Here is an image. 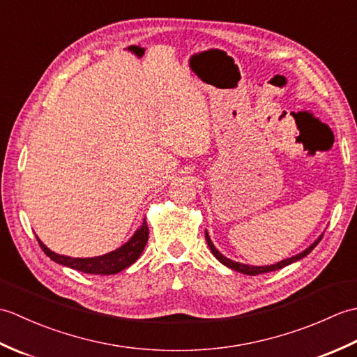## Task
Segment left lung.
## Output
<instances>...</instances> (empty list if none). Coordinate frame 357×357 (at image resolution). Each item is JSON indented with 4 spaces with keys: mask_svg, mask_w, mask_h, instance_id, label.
I'll use <instances>...</instances> for the list:
<instances>
[{
    "mask_svg": "<svg viewBox=\"0 0 357 357\" xmlns=\"http://www.w3.org/2000/svg\"><path fill=\"white\" fill-rule=\"evenodd\" d=\"M322 236H324V234H322ZM322 236H319V239H317V241L314 242V244L310 245V247H308L307 250H304V252H302V253L296 255V256H293V257H288V259H285V261H280V262H278V264H275V265H267V267H250V265H245V264L233 262L231 259H229V257H225L224 255L219 253L218 250H216V247L213 245V242L210 241L207 231H206V241H207V244H208V247H210V250H211V253H213V255L216 256V259H218L219 262H221V264L227 265V267H229V268L236 270V271H239V273H244V275H250V276L262 275V273H268V271H275V270H279V268H284L285 265H290L291 262H296V261L302 259V257H305L317 244H319V241L322 239Z\"/></svg>",
    "mask_w": 357,
    "mask_h": 357,
    "instance_id": "8db88e82",
    "label": "left lung"
}]
</instances>
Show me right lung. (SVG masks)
I'll use <instances>...</instances> for the list:
<instances>
[{"label": "right lung", "mask_w": 357, "mask_h": 357, "mask_svg": "<svg viewBox=\"0 0 357 357\" xmlns=\"http://www.w3.org/2000/svg\"><path fill=\"white\" fill-rule=\"evenodd\" d=\"M147 241L149 227L147 222L144 221L141 229L133 234V238L128 241L127 244L115 250V252L96 257H69L56 255L45 247L40 239H38V244H40L43 252L47 255L52 261L66 265V267H70L82 273H89V275H115V273L130 267V265L138 259L144 247L147 244Z\"/></svg>", "instance_id": "add662e5"}]
</instances>
